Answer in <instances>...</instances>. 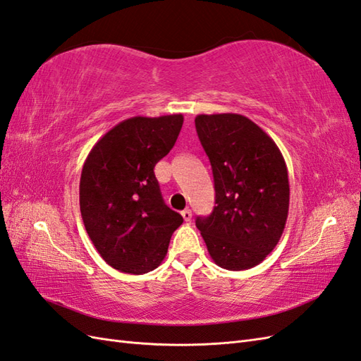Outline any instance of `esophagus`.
<instances>
[{"label":"esophagus","instance_id":"esophagus-1","mask_svg":"<svg viewBox=\"0 0 361 361\" xmlns=\"http://www.w3.org/2000/svg\"><path fill=\"white\" fill-rule=\"evenodd\" d=\"M181 216H183L184 221H190L192 219V210L190 209H184L181 212Z\"/></svg>","mask_w":361,"mask_h":361}]
</instances>
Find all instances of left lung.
Here are the masks:
<instances>
[{
  "instance_id": "left-lung-1",
  "label": "left lung",
  "mask_w": 361,
  "mask_h": 361,
  "mask_svg": "<svg viewBox=\"0 0 361 361\" xmlns=\"http://www.w3.org/2000/svg\"><path fill=\"white\" fill-rule=\"evenodd\" d=\"M200 142L212 164L215 207L195 224L214 262L241 271L279 243L290 207L288 171L279 147L241 114H200Z\"/></svg>"
}]
</instances>
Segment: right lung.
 <instances>
[{
  "instance_id": "right-lung-1",
  "label": "right lung",
  "mask_w": 361,
  "mask_h": 361,
  "mask_svg": "<svg viewBox=\"0 0 361 361\" xmlns=\"http://www.w3.org/2000/svg\"><path fill=\"white\" fill-rule=\"evenodd\" d=\"M183 114L135 116L92 146L79 184L80 215L99 255L113 269L143 274L159 267L183 216L164 204L154 168L169 154Z\"/></svg>"
}]
</instances>
